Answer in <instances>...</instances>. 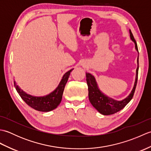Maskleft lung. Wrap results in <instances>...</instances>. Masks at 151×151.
Segmentation results:
<instances>
[{"mask_svg": "<svg viewBox=\"0 0 151 151\" xmlns=\"http://www.w3.org/2000/svg\"><path fill=\"white\" fill-rule=\"evenodd\" d=\"M129 33L131 40L133 41L134 43V45H135V49L137 53H138V56H137V67L136 69L135 82H134V84L132 91H131L130 94L128 95L127 97H125L124 99L119 101L115 100L113 98L109 97L108 96L103 93L101 91V89H99V85L97 81H96V78H95V76L93 75H92L90 73H86V82H87L88 86L89 100L90 101L93 106L99 113L104 115L114 114L122 110L125 106L132 100L134 92H135L139 69V52L136 41L134 40V37L132 32H131L130 30H129Z\"/></svg>", "mask_w": 151, "mask_h": 151, "instance_id": "obj_1", "label": "left lung"}]
</instances>
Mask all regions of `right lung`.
I'll return each mask as SVG.
<instances>
[{"label":"right lung","mask_w":151,"mask_h":151,"mask_svg":"<svg viewBox=\"0 0 151 151\" xmlns=\"http://www.w3.org/2000/svg\"><path fill=\"white\" fill-rule=\"evenodd\" d=\"M72 70L73 69H70L64 74L56 88L49 94L45 96L37 97L27 93L18 85L16 84L14 81L15 88L22 100L34 110L44 112L52 111L56 108L62 101L64 88Z\"/></svg>","instance_id":"right-lung-1"}]
</instances>
